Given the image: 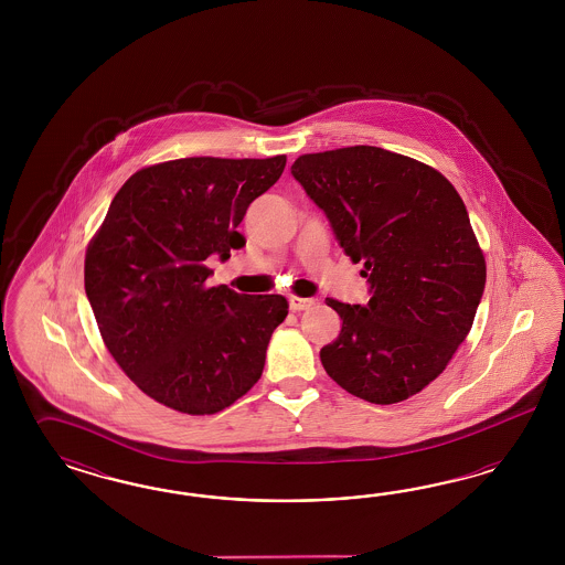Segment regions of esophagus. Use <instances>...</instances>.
<instances>
[{
  "label": "esophagus",
  "instance_id": "obj_1",
  "mask_svg": "<svg viewBox=\"0 0 565 565\" xmlns=\"http://www.w3.org/2000/svg\"><path fill=\"white\" fill-rule=\"evenodd\" d=\"M288 305H290L291 312H300V310H307V308L315 305L312 298H300V296H290L288 298Z\"/></svg>",
  "mask_w": 565,
  "mask_h": 565
}]
</instances>
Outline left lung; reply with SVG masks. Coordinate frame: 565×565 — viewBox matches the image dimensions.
Listing matches in <instances>:
<instances>
[{
	"label": "left lung",
	"instance_id": "8db88e82",
	"mask_svg": "<svg viewBox=\"0 0 565 565\" xmlns=\"http://www.w3.org/2000/svg\"><path fill=\"white\" fill-rule=\"evenodd\" d=\"M291 175L326 213L343 253L364 260L371 300L343 305L321 362L348 394L371 404L408 399L441 375L466 340L487 267L468 211L425 163L359 145L302 154Z\"/></svg>",
	"mask_w": 565,
	"mask_h": 565
}]
</instances>
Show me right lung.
I'll list each match as a JSON object with an SVG mask.
<instances>
[{
  "label": "right lung",
  "instance_id": "add662e5",
  "mask_svg": "<svg viewBox=\"0 0 565 565\" xmlns=\"http://www.w3.org/2000/svg\"><path fill=\"white\" fill-rule=\"evenodd\" d=\"M284 168L286 154L175 159L137 171L114 196L86 250V298L109 354L154 402L215 414L263 375L288 302L209 288L205 260L246 244L239 222Z\"/></svg>",
  "mask_w": 565,
  "mask_h": 565
}]
</instances>
